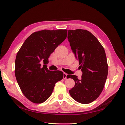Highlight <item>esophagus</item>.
<instances>
[{
    "label": "esophagus",
    "instance_id": "esophagus-1",
    "mask_svg": "<svg viewBox=\"0 0 125 125\" xmlns=\"http://www.w3.org/2000/svg\"><path fill=\"white\" fill-rule=\"evenodd\" d=\"M66 77H67V74L66 73H63V78L64 79H66Z\"/></svg>",
    "mask_w": 125,
    "mask_h": 125
}]
</instances>
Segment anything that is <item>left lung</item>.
Wrapping results in <instances>:
<instances>
[{
  "label": "left lung",
  "instance_id": "left-lung-1",
  "mask_svg": "<svg viewBox=\"0 0 125 125\" xmlns=\"http://www.w3.org/2000/svg\"><path fill=\"white\" fill-rule=\"evenodd\" d=\"M68 39L83 72L80 79L75 75H67L68 78L75 82L69 93L78 102L90 103L102 93L108 76L105 51L96 38L87 30H69Z\"/></svg>",
  "mask_w": 125,
  "mask_h": 125
}]
</instances>
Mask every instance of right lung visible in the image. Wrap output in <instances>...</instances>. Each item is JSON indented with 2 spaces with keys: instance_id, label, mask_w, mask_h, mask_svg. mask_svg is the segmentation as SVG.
Segmentation results:
<instances>
[{
  "instance_id": "right-lung-1",
  "label": "right lung",
  "mask_w": 125,
  "mask_h": 125,
  "mask_svg": "<svg viewBox=\"0 0 125 125\" xmlns=\"http://www.w3.org/2000/svg\"><path fill=\"white\" fill-rule=\"evenodd\" d=\"M67 30H43L32 33L16 55L15 74L23 94L34 103L44 102L50 97L56 83L61 80V71H49L48 58L67 36ZM43 61L42 67L40 62Z\"/></svg>"
}]
</instances>
